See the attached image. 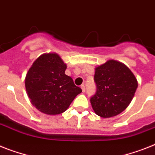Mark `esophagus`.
<instances>
[{
  "mask_svg": "<svg viewBox=\"0 0 155 155\" xmlns=\"http://www.w3.org/2000/svg\"><path fill=\"white\" fill-rule=\"evenodd\" d=\"M81 89H82V91L85 92V91H86L85 86H84V85H81Z\"/></svg>",
  "mask_w": 155,
  "mask_h": 155,
  "instance_id": "esophagus-1",
  "label": "esophagus"
}]
</instances>
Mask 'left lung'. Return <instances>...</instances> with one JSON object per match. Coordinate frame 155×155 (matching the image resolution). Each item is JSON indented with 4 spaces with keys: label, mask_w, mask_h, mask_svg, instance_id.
I'll list each match as a JSON object with an SVG mask.
<instances>
[{
    "label": "left lung",
    "mask_w": 155,
    "mask_h": 155,
    "mask_svg": "<svg viewBox=\"0 0 155 155\" xmlns=\"http://www.w3.org/2000/svg\"><path fill=\"white\" fill-rule=\"evenodd\" d=\"M96 93L91 103L97 115L104 118L120 114L132 102L138 87L136 78L125 64L110 60L95 68Z\"/></svg>",
    "instance_id": "8db88e82"
}]
</instances>
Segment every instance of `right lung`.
I'll return each instance as SVG.
<instances>
[{
    "mask_svg": "<svg viewBox=\"0 0 155 155\" xmlns=\"http://www.w3.org/2000/svg\"><path fill=\"white\" fill-rule=\"evenodd\" d=\"M67 65L57 53H44L37 58L27 71L25 87L31 102L48 115L64 113L81 88L65 75Z\"/></svg>",
    "mask_w": 155,
    "mask_h": 155,
    "instance_id": "add662e5",
    "label": "right lung"
}]
</instances>
